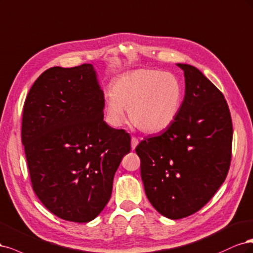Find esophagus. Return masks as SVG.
Returning a JSON list of instances; mask_svg holds the SVG:
<instances>
[{
	"label": "esophagus",
	"mask_w": 253,
	"mask_h": 253,
	"mask_svg": "<svg viewBox=\"0 0 253 253\" xmlns=\"http://www.w3.org/2000/svg\"><path fill=\"white\" fill-rule=\"evenodd\" d=\"M137 145H138V140H137L135 136H132L131 137V148L135 149V147H136Z\"/></svg>",
	"instance_id": "34e87169"
}]
</instances>
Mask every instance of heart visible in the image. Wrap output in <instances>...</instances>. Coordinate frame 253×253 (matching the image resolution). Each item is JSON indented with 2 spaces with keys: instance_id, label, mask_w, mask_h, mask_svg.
Listing matches in <instances>:
<instances>
[{
  "instance_id": "heart-1",
  "label": "heart",
  "mask_w": 253,
  "mask_h": 253,
  "mask_svg": "<svg viewBox=\"0 0 253 253\" xmlns=\"http://www.w3.org/2000/svg\"><path fill=\"white\" fill-rule=\"evenodd\" d=\"M183 88L173 73L140 68L117 78L111 92L105 96L109 121L120 126L128 110L130 123L146 133L163 131L173 123L180 112Z\"/></svg>"
}]
</instances>
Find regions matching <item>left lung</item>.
Listing matches in <instances>:
<instances>
[{
    "instance_id": "obj_1",
    "label": "left lung",
    "mask_w": 253,
    "mask_h": 253,
    "mask_svg": "<svg viewBox=\"0 0 253 253\" xmlns=\"http://www.w3.org/2000/svg\"><path fill=\"white\" fill-rule=\"evenodd\" d=\"M184 70L185 97L164 132L136 146L151 205L168 218L197 212L224 183L231 162L232 121L223 93L191 65Z\"/></svg>"
}]
</instances>
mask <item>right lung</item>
<instances>
[{"label": "right lung", "instance_id": "right-lung-1", "mask_svg": "<svg viewBox=\"0 0 253 253\" xmlns=\"http://www.w3.org/2000/svg\"><path fill=\"white\" fill-rule=\"evenodd\" d=\"M104 93L91 64L52 67L24 104L22 143L32 188L65 221L90 222L111 197L130 135L104 122Z\"/></svg>", "mask_w": 253, "mask_h": 253}]
</instances>
